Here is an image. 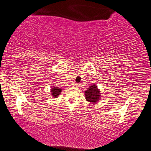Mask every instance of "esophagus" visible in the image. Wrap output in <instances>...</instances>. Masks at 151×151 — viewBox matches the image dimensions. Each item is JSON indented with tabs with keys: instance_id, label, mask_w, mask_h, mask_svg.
<instances>
[{
	"instance_id": "esophagus-1",
	"label": "esophagus",
	"mask_w": 151,
	"mask_h": 151,
	"mask_svg": "<svg viewBox=\"0 0 151 151\" xmlns=\"http://www.w3.org/2000/svg\"><path fill=\"white\" fill-rule=\"evenodd\" d=\"M75 86H76V87H78V86H79V84H78V83H75Z\"/></svg>"
}]
</instances>
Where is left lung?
<instances>
[{"label":"left lung","mask_w":151,"mask_h":151,"mask_svg":"<svg viewBox=\"0 0 151 151\" xmlns=\"http://www.w3.org/2000/svg\"><path fill=\"white\" fill-rule=\"evenodd\" d=\"M85 98L89 103H98L101 100V92L98 88L96 83H92L84 92Z\"/></svg>","instance_id":"obj_1"}]
</instances>
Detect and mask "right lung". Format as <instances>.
<instances>
[{
  "instance_id": "1",
  "label": "right lung",
  "mask_w": 151,
  "mask_h": 151,
  "mask_svg": "<svg viewBox=\"0 0 151 151\" xmlns=\"http://www.w3.org/2000/svg\"><path fill=\"white\" fill-rule=\"evenodd\" d=\"M50 88H51L50 89V94H51L50 95H51L53 99L57 98L58 96H59V95L61 94L63 90L61 88H60L55 86H52Z\"/></svg>"
}]
</instances>
